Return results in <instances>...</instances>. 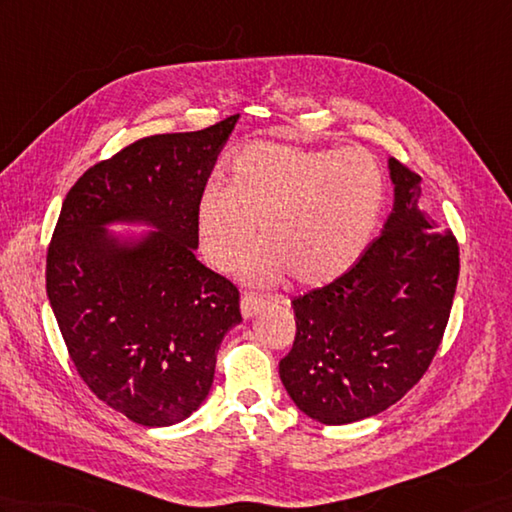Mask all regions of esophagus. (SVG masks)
<instances>
[{
	"label": "esophagus",
	"mask_w": 512,
	"mask_h": 512,
	"mask_svg": "<svg viewBox=\"0 0 512 512\" xmlns=\"http://www.w3.org/2000/svg\"><path fill=\"white\" fill-rule=\"evenodd\" d=\"M264 307H266V299H261V296H257V294H244L240 301V310L246 320L257 316L261 310H264Z\"/></svg>",
	"instance_id": "1"
}]
</instances>
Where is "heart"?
Returning a JSON list of instances; mask_svg holds the SVG:
<instances>
[{
  "instance_id": "b5f03b06",
  "label": "heart",
  "mask_w": 512,
  "mask_h": 512,
  "mask_svg": "<svg viewBox=\"0 0 512 512\" xmlns=\"http://www.w3.org/2000/svg\"><path fill=\"white\" fill-rule=\"evenodd\" d=\"M384 202V176L366 150L253 141L231 165L229 187L198 200V237L213 268L233 270L253 242L242 277L268 285L290 275L316 288L364 255Z\"/></svg>"
}]
</instances>
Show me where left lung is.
Instances as JSON below:
<instances>
[{"instance_id": "obj_1", "label": "left lung", "mask_w": 512, "mask_h": 512, "mask_svg": "<svg viewBox=\"0 0 512 512\" xmlns=\"http://www.w3.org/2000/svg\"><path fill=\"white\" fill-rule=\"evenodd\" d=\"M395 202L349 272L292 301L296 336L279 362L296 408L325 425L384 412L419 382L443 340L458 242L419 209L421 176L388 159Z\"/></svg>"}]
</instances>
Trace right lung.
<instances>
[{"instance_id": "right-lung-1", "label": "right lung", "mask_w": 512, "mask_h": 512, "mask_svg": "<svg viewBox=\"0 0 512 512\" xmlns=\"http://www.w3.org/2000/svg\"><path fill=\"white\" fill-rule=\"evenodd\" d=\"M240 115L196 133L152 135L95 163L69 189L47 248L45 288L82 382L146 427L207 399L240 292L196 259L198 200ZM157 228L139 241L109 223Z\"/></svg>"}]
</instances>
